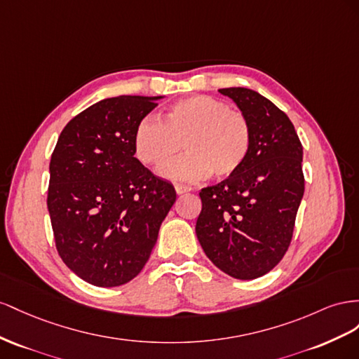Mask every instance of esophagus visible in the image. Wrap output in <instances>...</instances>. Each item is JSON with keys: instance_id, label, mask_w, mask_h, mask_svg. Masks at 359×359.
Instances as JSON below:
<instances>
[{"instance_id": "esophagus-1", "label": "esophagus", "mask_w": 359, "mask_h": 359, "mask_svg": "<svg viewBox=\"0 0 359 359\" xmlns=\"http://www.w3.org/2000/svg\"><path fill=\"white\" fill-rule=\"evenodd\" d=\"M174 188H176V192L179 194V196H180V194H185V192H191L192 191L191 187H185V185H176Z\"/></svg>"}]
</instances>
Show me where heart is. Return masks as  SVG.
<instances>
[{"instance_id":"1","label":"heart","mask_w":359,"mask_h":359,"mask_svg":"<svg viewBox=\"0 0 359 359\" xmlns=\"http://www.w3.org/2000/svg\"><path fill=\"white\" fill-rule=\"evenodd\" d=\"M162 163L159 174L171 180L196 182L213 174L227 179L247 162L251 151V128L239 111L210 96H192L172 104L165 121L146 117L135 130V150L146 165Z\"/></svg>"}]
</instances>
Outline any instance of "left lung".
<instances>
[{
	"label": "left lung",
	"mask_w": 359,
	"mask_h": 359,
	"mask_svg": "<svg viewBox=\"0 0 359 359\" xmlns=\"http://www.w3.org/2000/svg\"><path fill=\"white\" fill-rule=\"evenodd\" d=\"M251 128L243 167L215 187L203 188L196 233L218 269L238 280L272 271L287 251L304 197L302 144L293 123L257 91L221 88Z\"/></svg>",
	"instance_id": "8db88e82"
}]
</instances>
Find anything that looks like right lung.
I'll use <instances>...</instances> for the list:
<instances>
[{"label":"right lung","mask_w":359,"mask_h":359,"mask_svg":"<svg viewBox=\"0 0 359 359\" xmlns=\"http://www.w3.org/2000/svg\"><path fill=\"white\" fill-rule=\"evenodd\" d=\"M163 96L97 102L61 130L49 163L48 210L67 268L97 287L141 272L176 191L135 158V130Z\"/></svg>","instance_id":"1"}]
</instances>
